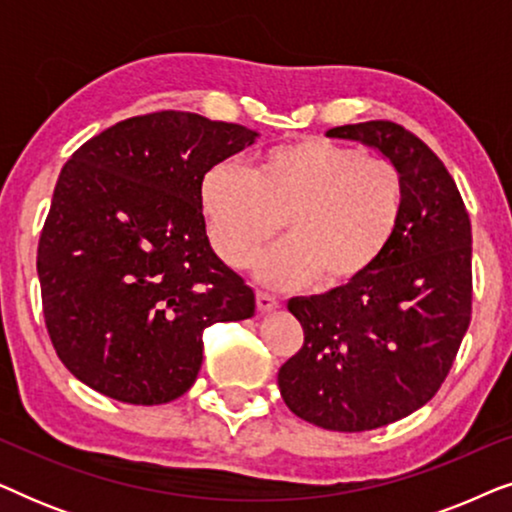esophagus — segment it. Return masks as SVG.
<instances>
[{
  "mask_svg": "<svg viewBox=\"0 0 512 512\" xmlns=\"http://www.w3.org/2000/svg\"><path fill=\"white\" fill-rule=\"evenodd\" d=\"M256 305H258V312H272L279 307V300L265 291H256Z\"/></svg>",
  "mask_w": 512,
  "mask_h": 512,
  "instance_id": "esophagus-1",
  "label": "esophagus"
}]
</instances>
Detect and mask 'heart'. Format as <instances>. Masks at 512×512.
Here are the masks:
<instances>
[{
	"instance_id": "obj_1",
	"label": "heart",
	"mask_w": 512,
	"mask_h": 512,
	"mask_svg": "<svg viewBox=\"0 0 512 512\" xmlns=\"http://www.w3.org/2000/svg\"><path fill=\"white\" fill-rule=\"evenodd\" d=\"M403 205L394 163L312 135L263 151L251 172L221 160L200 179L209 240L233 268L247 265L284 219L289 240L254 261V275L275 289L356 282L394 240Z\"/></svg>"
}]
</instances>
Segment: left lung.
<instances>
[{
	"label": "left lung",
	"instance_id": "8db88e82",
	"mask_svg": "<svg viewBox=\"0 0 512 512\" xmlns=\"http://www.w3.org/2000/svg\"><path fill=\"white\" fill-rule=\"evenodd\" d=\"M396 165L405 205L366 275L291 298L305 342L279 368L293 415L328 431H370L422 408L450 373L471 324L473 237L464 200L436 153L391 121L331 128Z\"/></svg>",
	"mask_w": 512,
	"mask_h": 512
}]
</instances>
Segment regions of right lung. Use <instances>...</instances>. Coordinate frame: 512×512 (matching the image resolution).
<instances>
[{"label":"right lung","mask_w":512,"mask_h":512,"mask_svg":"<svg viewBox=\"0 0 512 512\" xmlns=\"http://www.w3.org/2000/svg\"><path fill=\"white\" fill-rule=\"evenodd\" d=\"M256 139L244 125L158 111L67 160L37 272L48 335L76 380L121 403H170L200 373L202 331L254 317V291L209 244L200 179Z\"/></svg>","instance_id":"obj_1"}]
</instances>
